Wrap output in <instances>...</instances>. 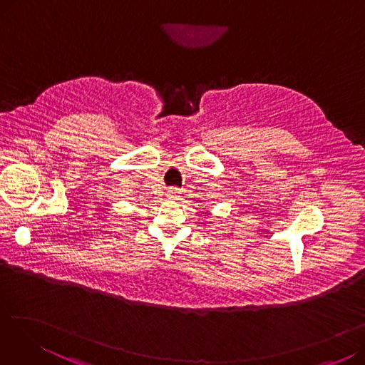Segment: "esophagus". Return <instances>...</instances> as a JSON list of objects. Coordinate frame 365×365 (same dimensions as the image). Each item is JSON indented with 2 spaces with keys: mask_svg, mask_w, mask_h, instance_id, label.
<instances>
[{
  "mask_svg": "<svg viewBox=\"0 0 365 365\" xmlns=\"http://www.w3.org/2000/svg\"><path fill=\"white\" fill-rule=\"evenodd\" d=\"M168 197L170 198H179V189L178 187H170L168 189Z\"/></svg>",
  "mask_w": 365,
  "mask_h": 365,
  "instance_id": "34e87169",
  "label": "esophagus"
}]
</instances>
